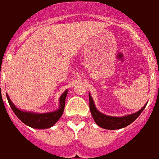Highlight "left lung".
I'll return each mask as SVG.
<instances>
[{
  "label": "left lung",
  "instance_id": "1",
  "mask_svg": "<svg viewBox=\"0 0 159 159\" xmlns=\"http://www.w3.org/2000/svg\"><path fill=\"white\" fill-rule=\"evenodd\" d=\"M89 97L90 111H91L93 117L94 119L95 122L98 125H99L100 127L107 129V130H117V129H121V128L127 126L131 124L134 120H136L137 117L141 114V112L144 111V109L146 107L145 104L139 111H137L134 114L121 116V117L109 116L104 115L98 111L97 108L95 107L93 100L90 94H89Z\"/></svg>",
  "mask_w": 159,
  "mask_h": 159
}]
</instances>
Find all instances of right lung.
Wrapping results in <instances>:
<instances>
[{
  "label": "right lung",
  "mask_w": 159,
  "mask_h": 159,
  "mask_svg": "<svg viewBox=\"0 0 159 159\" xmlns=\"http://www.w3.org/2000/svg\"><path fill=\"white\" fill-rule=\"evenodd\" d=\"M66 95L67 90L65 91V93H63V94L60 98V108L57 111L43 114L33 113V112L21 111L14 105L13 102L11 101L7 94H6V97H7L9 104H10L11 109L13 110L14 113L17 116L18 118L22 122L25 123V125H29L32 128H36V129H47V128L52 126L61 116L63 111H64Z\"/></svg>",
  "instance_id": "right-lung-1"
}]
</instances>
